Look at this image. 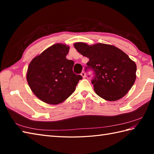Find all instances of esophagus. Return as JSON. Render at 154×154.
Wrapping results in <instances>:
<instances>
[{
  "label": "esophagus",
  "mask_w": 154,
  "mask_h": 154,
  "mask_svg": "<svg viewBox=\"0 0 154 154\" xmlns=\"http://www.w3.org/2000/svg\"><path fill=\"white\" fill-rule=\"evenodd\" d=\"M81 76H82L83 78H85V77H86V74H85V72H82V73H81Z\"/></svg>",
  "instance_id": "1"
}]
</instances>
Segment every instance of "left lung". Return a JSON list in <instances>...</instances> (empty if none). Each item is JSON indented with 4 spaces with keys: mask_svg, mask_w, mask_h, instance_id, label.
Returning <instances> with one entry per match:
<instances>
[{
    "mask_svg": "<svg viewBox=\"0 0 154 154\" xmlns=\"http://www.w3.org/2000/svg\"><path fill=\"white\" fill-rule=\"evenodd\" d=\"M74 47L89 59L87 65L94 72L92 83L97 95L109 101L119 100L126 95L136 78V65L128 55L109 44L77 42Z\"/></svg>",
    "mask_w": 154,
    "mask_h": 154,
    "instance_id": "left-lung-1",
    "label": "left lung"
}]
</instances>
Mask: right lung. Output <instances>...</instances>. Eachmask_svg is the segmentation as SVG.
<instances>
[{"label": "right lung", "mask_w": 154, "mask_h": 154, "mask_svg": "<svg viewBox=\"0 0 154 154\" xmlns=\"http://www.w3.org/2000/svg\"><path fill=\"white\" fill-rule=\"evenodd\" d=\"M69 46L55 44L35 56L28 65L26 79L39 99L50 104L63 102L75 90L82 76L73 73L74 62L66 55Z\"/></svg>", "instance_id": "add662e5"}]
</instances>
